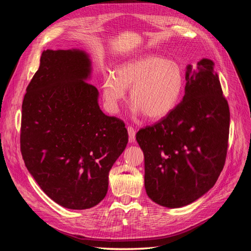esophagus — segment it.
<instances>
[{
	"mask_svg": "<svg viewBox=\"0 0 251 251\" xmlns=\"http://www.w3.org/2000/svg\"><path fill=\"white\" fill-rule=\"evenodd\" d=\"M127 133H128V139L130 141H134L136 137V130L133 126H127Z\"/></svg>",
	"mask_w": 251,
	"mask_h": 251,
	"instance_id": "34e87169",
	"label": "esophagus"
}]
</instances>
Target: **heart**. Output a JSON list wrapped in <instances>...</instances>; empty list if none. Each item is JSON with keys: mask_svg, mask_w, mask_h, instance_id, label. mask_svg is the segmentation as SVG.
<instances>
[{"mask_svg": "<svg viewBox=\"0 0 251 251\" xmlns=\"http://www.w3.org/2000/svg\"><path fill=\"white\" fill-rule=\"evenodd\" d=\"M184 86L181 67L168 58L147 55L127 60L114 74L103 76L102 94L109 111L116 113L126 98V89L134 113H143L149 119H161L176 107Z\"/></svg>", "mask_w": 251, "mask_h": 251, "instance_id": "1", "label": "heart"}]
</instances>
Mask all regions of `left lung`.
Instances as JSON below:
<instances>
[{
    "instance_id": "1",
    "label": "left lung",
    "mask_w": 251,
    "mask_h": 251,
    "mask_svg": "<svg viewBox=\"0 0 251 251\" xmlns=\"http://www.w3.org/2000/svg\"><path fill=\"white\" fill-rule=\"evenodd\" d=\"M214 62L187 65L185 94L169 115L136 134L144 154V187L149 198L178 208L215 185L228 147L229 107Z\"/></svg>"
}]
</instances>
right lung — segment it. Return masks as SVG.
Masks as SVG:
<instances>
[{"label": "right lung", "instance_id": "right-lung-1", "mask_svg": "<svg viewBox=\"0 0 251 251\" xmlns=\"http://www.w3.org/2000/svg\"><path fill=\"white\" fill-rule=\"evenodd\" d=\"M91 71L85 51L44 50L22 104L26 168L50 199L69 209L104 198L109 172L128 139L124 121L100 110V93L87 82Z\"/></svg>", "mask_w": 251, "mask_h": 251}]
</instances>
